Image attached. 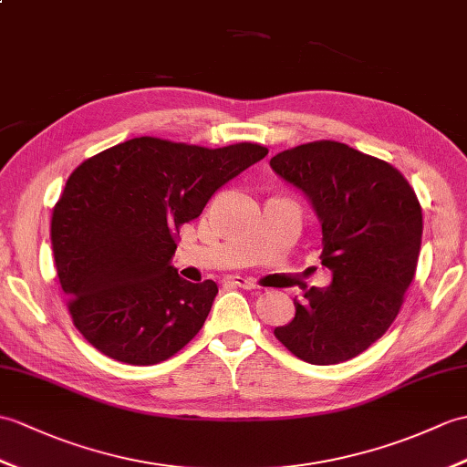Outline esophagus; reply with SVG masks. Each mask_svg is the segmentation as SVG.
<instances>
[{
    "mask_svg": "<svg viewBox=\"0 0 467 467\" xmlns=\"http://www.w3.org/2000/svg\"><path fill=\"white\" fill-rule=\"evenodd\" d=\"M224 285L234 286V288H244V290H254L256 283L251 278H244V276H226L224 278Z\"/></svg>",
    "mask_w": 467,
    "mask_h": 467,
    "instance_id": "obj_1",
    "label": "esophagus"
}]
</instances>
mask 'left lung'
Returning a JSON list of instances; mask_svg holds the SVG:
<instances>
[{"mask_svg":"<svg viewBox=\"0 0 467 467\" xmlns=\"http://www.w3.org/2000/svg\"><path fill=\"white\" fill-rule=\"evenodd\" d=\"M276 175L310 199L322 224L328 288L295 298L296 314L275 328L300 360L330 366L350 360L392 327L416 275L421 207L389 162L338 140H314L270 159Z\"/></svg>","mask_w":467,"mask_h":467,"instance_id":"1","label":"left lung"}]
</instances>
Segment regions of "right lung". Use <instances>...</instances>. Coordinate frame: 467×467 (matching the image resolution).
Listing matches in <instances>:
<instances>
[{
  "label": "right lung",
  "mask_w": 467,
  "mask_h": 467,
  "mask_svg": "<svg viewBox=\"0 0 467 467\" xmlns=\"http://www.w3.org/2000/svg\"><path fill=\"white\" fill-rule=\"evenodd\" d=\"M268 149L135 137L85 159L51 213V246L83 338L133 366L169 360L202 328L219 286L182 280L171 260L184 223Z\"/></svg>",
  "instance_id": "right-lung-1"
}]
</instances>
